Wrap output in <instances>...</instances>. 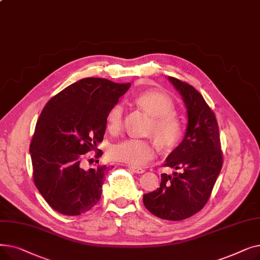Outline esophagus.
I'll use <instances>...</instances> for the list:
<instances>
[{"mask_svg": "<svg viewBox=\"0 0 260 260\" xmlns=\"http://www.w3.org/2000/svg\"><path fill=\"white\" fill-rule=\"evenodd\" d=\"M128 169L132 171V172H134V173H136V174H142V173H144V170L143 169H141V168H136V167H128Z\"/></svg>", "mask_w": 260, "mask_h": 260, "instance_id": "esophagus-1", "label": "esophagus"}]
</instances>
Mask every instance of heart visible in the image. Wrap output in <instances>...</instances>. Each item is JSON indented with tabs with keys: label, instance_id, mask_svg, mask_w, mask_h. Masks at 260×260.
<instances>
[{
	"label": "heart",
	"instance_id": "heart-1",
	"mask_svg": "<svg viewBox=\"0 0 260 260\" xmlns=\"http://www.w3.org/2000/svg\"><path fill=\"white\" fill-rule=\"evenodd\" d=\"M136 104L152 117L148 133L153 135L157 143L170 148L179 142L182 136V124L174 114L175 105L169 95L159 91H145L135 99ZM123 108L115 104L106 115V126L112 133H117L122 126ZM156 145L143 139L129 138L112 146L109 156L115 161H120L133 167L145 166L155 158Z\"/></svg>",
	"mask_w": 260,
	"mask_h": 260
}]
</instances>
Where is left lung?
<instances>
[{
	"label": "left lung",
	"instance_id": "obj_1",
	"mask_svg": "<svg viewBox=\"0 0 260 260\" xmlns=\"http://www.w3.org/2000/svg\"><path fill=\"white\" fill-rule=\"evenodd\" d=\"M169 80L185 104L187 126L182 142L169 155L165 167L180 172L162 174L160 187L144 194L143 203L161 219L178 221L206 206L223 158L217 120L206 100L192 85L174 77Z\"/></svg>",
	"mask_w": 260,
	"mask_h": 260
}]
</instances>
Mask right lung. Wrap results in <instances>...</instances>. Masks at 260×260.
Listing matches in <instances>:
<instances>
[{
  "instance_id": "right-lung-1",
  "label": "right lung",
  "mask_w": 260,
  "mask_h": 260,
  "mask_svg": "<svg viewBox=\"0 0 260 260\" xmlns=\"http://www.w3.org/2000/svg\"><path fill=\"white\" fill-rule=\"evenodd\" d=\"M129 86L85 78L64 88L44 106L29 151L34 182L54 211L78 216L100 200L109 168L98 166L85 171L80 162L102 142L106 115ZM102 154L98 149L94 157Z\"/></svg>"
}]
</instances>
